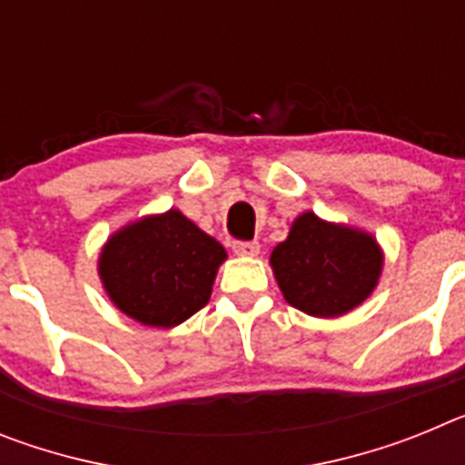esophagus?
<instances>
[{
  "label": "esophagus",
  "instance_id": "obj_1",
  "mask_svg": "<svg viewBox=\"0 0 465 465\" xmlns=\"http://www.w3.org/2000/svg\"><path fill=\"white\" fill-rule=\"evenodd\" d=\"M232 252H235L237 256H256V253L261 252V244H258L256 240H237L232 242Z\"/></svg>",
  "mask_w": 465,
  "mask_h": 465
}]
</instances>
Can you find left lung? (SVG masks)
I'll use <instances>...</instances> for the list:
<instances>
[{"instance_id": "8db88e82", "label": "left lung", "mask_w": 465, "mask_h": 465, "mask_svg": "<svg viewBox=\"0 0 465 465\" xmlns=\"http://www.w3.org/2000/svg\"><path fill=\"white\" fill-rule=\"evenodd\" d=\"M270 262L289 305L331 319L347 314L372 293L381 272V252L368 232L326 223L307 212L274 246Z\"/></svg>"}]
</instances>
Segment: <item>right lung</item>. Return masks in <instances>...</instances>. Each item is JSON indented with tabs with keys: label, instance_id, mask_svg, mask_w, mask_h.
Returning a JSON list of instances; mask_svg holds the SVG:
<instances>
[{
	"label": "right lung",
	"instance_id": "right-lung-1",
	"mask_svg": "<svg viewBox=\"0 0 465 465\" xmlns=\"http://www.w3.org/2000/svg\"><path fill=\"white\" fill-rule=\"evenodd\" d=\"M225 249L170 209L127 225L100 256V277L121 312L143 326L172 328L203 310Z\"/></svg>",
	"mask_w": 465,
	"mask_h": 465
}]
</instances>
